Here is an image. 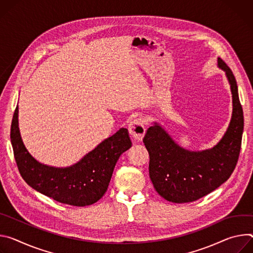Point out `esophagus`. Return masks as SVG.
Wrapping results in <instances>:
<instances>
[{
    "label": "esophagus",
    "instance_id": "esophagus-1",
    "mask_svg": "<svg viewBox=\"0 0 253 253\" xmlns=\"http://www.w3.org/2000/svg\"><path fill=\"white\" fill-rule=\"evenodd\" d=\"M128 131L135 141H142L146 132L144 121L142 119H134L128 126Z\"/></svg>",
    "mask_w": 253,
    "mask_h": 253
}]
</instances>
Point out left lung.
<instances>
[{
	"label": "left lung",
	"mask_w": 253,
	"mask_h": 253,
	"mask_svg": "<svg viewBox=\"0 0 253 253\" xmlns=\"http://www.w3.org/2000/svg\"><path fill=\"white\" fill-rule=\"evenodd\" d=\"M218 66L229 80L233 112L226 133L214 148L202 152L184 150L157 124L148 128L143 139L150 155L151 181L159 195L169 202L187 203L204 197L227 181L236 167L244 126L243 110L231 69L221 58Z\"/></svg>",
	"instance_id": "obj_1"
}]
</instances>
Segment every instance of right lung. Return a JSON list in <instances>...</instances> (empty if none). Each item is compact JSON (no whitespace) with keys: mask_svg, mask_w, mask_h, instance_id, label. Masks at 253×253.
Masks as SVG:
<instances>
[{"mask_svg":"<svg viewBox=\"0 0 253 253\" xmlns=\"http://www.w3.org/2000/svg\"><path fill=\"white\" fill-rule=\"evenodd\" d=\"M11 143L18 170L28 185L55 201L78 207L91 205L102 197L119 158L131 147L128 131L123 127L71 167L40 164L22 142L18 105L11 125Z\"/></svg>","mask_w":253,"mask_h":253,"instance_id":"1","label":"right lung"}]
</instances>
